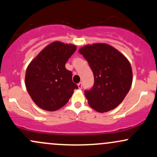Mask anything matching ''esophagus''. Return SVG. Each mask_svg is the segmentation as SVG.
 <instances>
[{"instance_id": "34e87169", "label": "esophagus", "mask_w": 157, "mask_h": 157, "mask_svg": "<svg viewBox=\"0 0 157 157\" xmlns=\"http://www.w3.org/2000/svg\"><path fill=\"white\" fill-rule=\"evenodd\" d=\"M77 86H78V88H79V89H82V82H79V83L77 84Z\"/></svg>"}]
</instances>
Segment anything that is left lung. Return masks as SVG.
<instances>
[{
	"label": "left lung",
	"instance_id": "obj_1",
	"mask_svg": "<svg viewBox=\"0 0 157 157\" xmlns=\"http://www.w3.org/2000/svg\"><path fill=\"white\" fill-rule=\"evenodd\" d=\"M79 52L88 61L94 77L92 89L85 91L88 103L100 113L114 109L132 84V68L128 60L106 44L86 45Z\"/></svg>",
	"mask_w": 157,
	"mask_h": 157
}]
</instances>
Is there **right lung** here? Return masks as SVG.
<instances>
[{"label":"right lung","mask_w":157,"mask_h":157,"mask_svg":"<svg viewBox=\"0 0 157 157\" xmlns=\"http://www.w3.org/2000/svg\"><path fill=\"white\" fill-rule=\"evenodd\" d=\"M77 46L55 41L46 46L27 67L25 84L33 102L40 109L57 111L67 103L77 85L65 67Z\"/></svg>","instance_id":"obj_1"}]
</instances>
